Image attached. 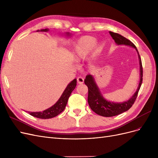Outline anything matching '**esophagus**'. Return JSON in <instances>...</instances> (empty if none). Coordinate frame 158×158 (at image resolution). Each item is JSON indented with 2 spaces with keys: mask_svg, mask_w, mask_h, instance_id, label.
I'll list each match as a JSON object with an SVG mask.
<instances>
[{
  "mask_svg": "<svg viewBox=\"0 0 158 158\" xmlns=\"http://www.w3.org/2000/svg\"><path fill=\"white\" fill-rule=\"evenodd\" d=\"M84 78L82 77H78V78H77V82L79 84H83L84 83Z\"/></svg>",
  "mask_w": 158,
  "mask_h": 158,
  "instance_id": "obj_1",
  "label": "esophagus"
}]
</instances>
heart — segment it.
<instances>
[{
  "instance_id": "obj_1",
  "label": "heart",
  "mask_w": 158,
  "mask_h": 158,
  "mask_svg": "<svg viewBox=\"0 0 158 158\" xmlns=\"http://www.w3.org/2000/svg\"><path fill=\"white\" fill-rule=\"evenodd\" d=\"M97 44L95 37L85 35L78 40L74 48V57L76 60L82 61L86 60L92 53Z\"/></svg>"
}]
</instances>
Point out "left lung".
Instances as JSON below:
<instances>
[{
  "instance_id": "1",
  "label": "left lung",
  "mask_w": 158,
  "mask_h": 158,
  "mask_svg": "<svg viewBox=\"0 0 158 158\" xmlns=\"http://www.w3.org/2000/svg\"><path fill=\"white\" fill-rule=\"evenodd\" d=\"M109 34L111 35V36L117 45H129L136 49V51L138 52V58H139L140 61V80L136 92L130 99L123 103H113L107 101L106 99H105L103 98L102 95L99 92V88L94 82L92 76L90 74L86 76L85 79L84 80V83L88 88V102L89 106L91 109L95 113L99 114V115L106 117L118 115L119 114L128 111L132 106V105L135 102L136 99L138 96V92H139L142 83L143 77V68L141 58L139 55V52H138L135 44L130 40L127 39L126 37L122 36L117 33L109 31Z\"/></svg>"
}]
</instances>
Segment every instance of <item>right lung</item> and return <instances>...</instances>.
<instances>
[{"instance_id":"right-lung-1","label":"right lung","mask_w":158,"mask_h":158,"mask_svg":"<svg viewBox=\"0 0 158 158\" xmlns=\"http://www.w3.org/2000/svg\"><path fill=\"white\" fill-rule=\"evenodd\" d=\"M41 31H47L48 29L45 30H41ZM69 34V33H67ZM76 85V79L73 80L72 82L67 85V87L64 91V92L62 94L59 99L57 101V102L52 106L51 107L47 109L43 112H28L30 115L40 118L42 119H47V118H51L52 117H55L58 115L60 113L64 111V109L67 104L68 99L70 97V95L74 89Z\"/></svg>"}]
</instances>
